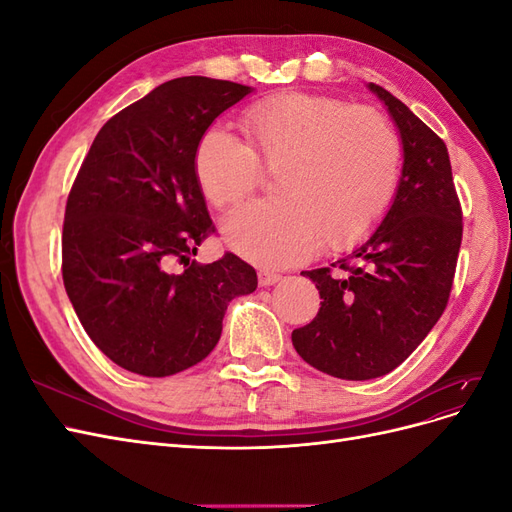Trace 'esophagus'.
Listing matches in <instances>:
<instances>
[{
	"label": "esophagus",
	"mask_w": 512,
	"mask_h": 512,
	"mask_svg": "<svg viewBox=\"0 0 512 512\" xmlns=\"http://www.w3.org/2000/svg\"><path fill=\"white\" fill-rule=\"evenodd\" d=\"M282 280V275H277V273H273V271H258V284L260 286H273V284H277Z\"/></svg>",
	"instance_id": "34e87169"
}]
</instances>
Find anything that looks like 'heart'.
<instances>
[{
  "instance_id": "obj_1",
  "label": "heart",
  "mask_w": 512,
  "mask_h": 512,
  "mask_svg": "<svg viewBox=\"0 0 512 512\" xmlns=\"http://www.w3.org/2000/svg\"><path fill=\"white\" fill-rule=\"evenodd\" d=\"M245 143L220 126L200 134L194 179L215 209L237 205L275 175L277 198L247 203L222 222L226 243L260 267L363 241L393 205L404 147L393 123L367 106L280 94L241 117Z\"/></svg>"
}]
</instances>
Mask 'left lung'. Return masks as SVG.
<instances>
[{"mask_svg": "<svg viewBox=\"0 0 512 512\" xmlns=\"http://www.w3.org/2000/svg\"><path fill=\"white\" fill-rule=\"evenodd\" d=\"M404 145L389 213L363 245L333 265L303 271L320 292L316 318L292 331L301 359L342 380L389 374L444 314L459 258L463 213L442 138L384 87Z\"/></svg>", "mask_w": 512, "mask_h": 512, "instance_id": "obj_1", "label": "left lung"}]
</instances>
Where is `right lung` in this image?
Instances as JSON below:
<instances>
[{"instance_id": "right-lung-1", "label": "right lung", "mask_w": 512, "mask_h": 512, "mask_svg": "<svg viewBox=\"0 0 512 512\" xmlns=\"http://www.w3.org/2000/svg\"><path fill=\"white\" fill-rule=\"evenodd\" d=\"M250 91L207 76L162 83L104 123L72 183L64 286L91 342L132 374L164 378L203 361L228 303L258 286L232 252L192 260L215 232L194 179L196 143Z\"/></svg>"}]
</instances>
